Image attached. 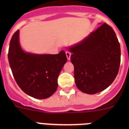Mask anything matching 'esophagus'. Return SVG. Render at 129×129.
I'll return each mask as SVG.
<instances>
[{
  "label": "esophagus",
  "instance_id": "esophagus-1",
  "mask_svg": "<svg viewBox=\"0 0 129 129\" xmlns=\"http://www.w3.org/2000/svg\"><path fill=\"white\" fill-rule=\"evenodd\" d=\"M66 55H67L68 60H70V56H71V53H70V52H68V51H67V52H66Z\"/></svg>",
  "mask_w": 129,
  "mask_h": 129
}]
</instances>
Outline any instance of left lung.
I'll return each mask as SVG.
<instances>
[{
  "instance_id": "left-lung-1",
  "label": "left lung",
  "mask_w": 129,
  "mask_h": 129,
  "mask_svg": "<svg viewBox=\"0 0 129 129\" xmlns=\"http://www.w3.org/2000/svg\"><path fill=\"white\" fill-rule=\"evenodd\" d=\"M68 50L72 53L76 86L85 94L104 90L118 75L120 44L114 31L107 24H101L81 41L68 47Z\"/></svg>"
}]
</instances>
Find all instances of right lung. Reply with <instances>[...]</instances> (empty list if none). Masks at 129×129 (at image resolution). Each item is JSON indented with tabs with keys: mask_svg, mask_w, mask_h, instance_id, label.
<instances>
[{
	"mask_svg": "<svg viewBox=\"0 0 129 129\" xmlns=\"http://www.w3.org/2000/svg\"><path fill=\"white\" fill-rule=\"evenodd\" d=\"M8 56L13 77L24 92L39 100L54 94L58 76L67 61L64 51L58 54L24 52L20 46L18 29L11 37Z\"/></svg>",
	"mask_w": 129,
	"mask_h": 129,
	"instance_id": "right-lung-1",
	"label": "right lung"
}]
</instances>
